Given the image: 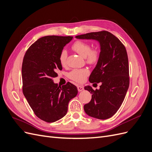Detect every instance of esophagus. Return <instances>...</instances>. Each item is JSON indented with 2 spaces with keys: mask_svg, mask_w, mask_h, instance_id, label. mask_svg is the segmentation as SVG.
Listing matches in <instances>:
<instances>
[{
  "mask_svg": "<svg viewBox=\"0 0 152 152\" xmlns=\"http://www.w3.org/2000/svg\"><path fill=\"white\" fill-rule=\"evenodd\" d=\"M77 89H78V91H79V92H81L84 89V87L83 86H78Z\"/></svg>",
  "mask_w": 152,
  "mask_h": 152,
  "instance_id": "obj_1",
  "label": "esophagus"
}]
</instances>
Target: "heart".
I'll list each match as a JSON object with an SVG mask.
<instances>
[{"label": "heart", "mask_w": 152, "mask_h": 152, "mask_svg": "<svg viewBox=\"0 0 152 152\" xmlns=\"http://www.w3.org/2000/svg\"><path fill=\"white\" fill-rule=\"evenodd\" d=\"M72 48L81 56L86 58V62L89 64L96 63L99 58V50L97 49H91V45L89 43L83 41H76L72 45ZM67 55V51L65 49L62 50L59 53V61L63 66H65L66 65ZM89 74V71L88 69H73L68 73V76L71 80L81 83L86 80Z\"/></svg>", "instance_id": "1"}]
</instances>
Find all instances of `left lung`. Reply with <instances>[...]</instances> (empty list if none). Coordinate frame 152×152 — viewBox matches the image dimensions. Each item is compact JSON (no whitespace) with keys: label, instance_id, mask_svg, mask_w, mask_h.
Instances as JSON below:
<instances>
[{"label":"left lung","instance_id":"obj_1","mask_svg":"<svg viewBox=\"0 0 152 152\" xmlns=\"http://www.w3.org/2000/svg\"><path fill=\"white\" fill-rule=\"evenodd\" d=\"M75 38L95 40L99 44V58L89 80L102 85L95 91L89 86L84 87L92 94V98L84 109L90 117L109 118L121 107L129 86L126 49L120 40L107 31L91 32Z\"/></svg>","mask_w":152,"mask_h":152}]
</instances>
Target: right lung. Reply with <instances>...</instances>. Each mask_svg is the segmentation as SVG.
<instances>
[{"label":"right lung","instance_id":"right-lung-1","mask_svg":"<svg viewBox=\"0 0 152 152\" xmlns=\"http://www.w3.org/2000/svg\"><path fill=\"white\" fill-rule=\"evenodd\" d=\"M73 37L45 36L26 50L22 64L23 93L35 114L47 122L63 118L70 100L78 93L77 87L68 82L58 87L53 79L62 70L59 55Z\"/></svg>","mask_w":152,"mask_h":152}]
</instances>
